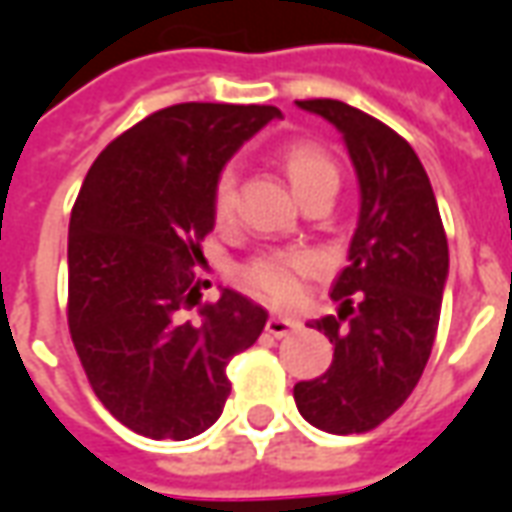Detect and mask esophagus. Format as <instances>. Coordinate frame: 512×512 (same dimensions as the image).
Masks as SVG:
<instances>
[{
	"instance_id": "esophagus-1",
	"label": "esophagus",
	"mask_w": 512,
	"mask_h": 512,
	"mask_svg": "<svg viewBox=\"0 0 512 512\" xmlns=\"http://www.w3.org/2000/svg\"><path fill=\"white\" fill-rule=\"evenodd\" d=\"M297 328H300V320H295V317H270L267 320V333L275 336V339H284Z\"/></svg>"
}]
</instances>
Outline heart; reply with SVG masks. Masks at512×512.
<instances>
[{"label": "heart", "instance_id": "heart-1", "mask_svg": "<svg viewBox=\"0 0 512 512\" xmlns=\"http://www.w3.org/2000/svg\"><path fill=\"white\" fill-rule=\"evenodd\" d=\"M273 157L303 201L320 192H333L339 184L336 159L317 140H308V137L286 140L275 148ZM234 209H237V179L231 170H226L220 173L215 192H212V217L217 226H228L234 220ZM314 270H317L314 253L303 248H278L256 253L239 267L237 278L250 295L270 300V303H292L300 295L303 278Z\"/></svg>", "mask_w": 512, "mask_h": 512}]
</instances>
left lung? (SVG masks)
I'll return each instance as SVG.
<instances>
[{"label": "left lung", "mask_w": 512, "mask_h": 512, "mask_svg": "<svg viewBox=\"0 0 512 512\" xmlns=\"http://www.w3.org/2000/svg\"><path fill=\"white\" fill-rule=\"evenodd\" d=\"M297 107L342 132L361 187L350 264L331 289L339 314L311 322L331 339L333 361L325 375L295 386L308 424L350 436L386 422L422 378L449 273L447 234L405 137L344 101L306 99Z\"/></svg>", "instance_id": "8db88e82"}]
</instances>
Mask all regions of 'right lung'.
Masks as SVG:
<instances>
[{
	"label": "right lung",
	"mask_w": 512,
	"mask_h": 512,
	"mask_svg": "<svg viewBox=\"0 0 512 512\" xmlns=\"http://www.w3.org/2000/svg\"><path fill=\"white\" fill-rule=\"evenodd\" d=\"M267 104L187 101L151 112L90 165L68 226V331L101 405L146 438L204 433L231 394L226 366L267 311L234 289L201 302L195 267L215 228L212 192ZM199 307L184 321V307Z\"/></svg>",
	"instance_id": "right-lung-1"
}]
</instances>
